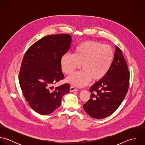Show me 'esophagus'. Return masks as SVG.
<instances>
[{
	"label": "esophagus",
	"mask_w": 145,
	"mask_h": 145,
	"mask_svg": "<svg viewBox=\"0 0 145 145\" xmlns=\"http://www.w3.org/2000/svg\"><path fill=\"white\" fill-rule=\"evenodd\" d=\"M77 90H78V89H76L75 88H74V86H70V92H74V91H76Z\"/></svg>",
	"instance_id": "obj_1"
}]
</instances>
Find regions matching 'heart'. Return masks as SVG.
Listing matches in <instances>:
<instances>
[{"label":"heart","mask_w":145,"mask_h":145,"mask_svg":"<svg viewBox=\"0 0 145 145\" xmlns=\"http://www.w3.org/2000/svg\"><path fill=\"white\" fill-rule=\"evenodd\" d=\"M114 57V52L110 46L89 41L78 44L72 55H63L60 65L63 72L70 75L82 64L83 70L69 76L66 82L77 87H83L91 79L99 81L104 78L112 67Z\"/></svg>","instance_id":"b5f03b06"}]
</instances>
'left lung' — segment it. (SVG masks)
I'll list each match as a JSON object with an SVG mask.
<instances>
[{
    "mask_svg": "<svg viewBox=\"0 0 145 145\" xmlns=\"http://www.w3.org/2000/svg\"><path fill=\"white\" fill-rule=\"evenodd\" d=\"M129 72L121 50L116 46L114 60L108 74L90 87V99L83 105L91 117L102 119L112 114L127 94Z\"/></svg>",
    "mask_w": 145,
    "mask_h": 145,
    "instance_id": "obj_1",
    "label": "left lung"
}]
</instances>
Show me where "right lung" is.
Here are the masks:
<instances>
[{
	"instance_id": "obj_1",
	"label": "right lung",
	"mask_w": 145,
	"mask_h": 145,
	"mask_svg": "<svg viewBox=\"0 0 145 145\" xmlns=\"http://www.w3.org/2000/svg\"><path fill=\"white\" fill-rule=\"evenodd\" d=\"M70 35H48L33 44L25 52L21 64L19 82L29 105L42 115H47L59 107L70 85L54 84L64 78L60 59L71 46Z\"/></svg>"
}]
</instances>
